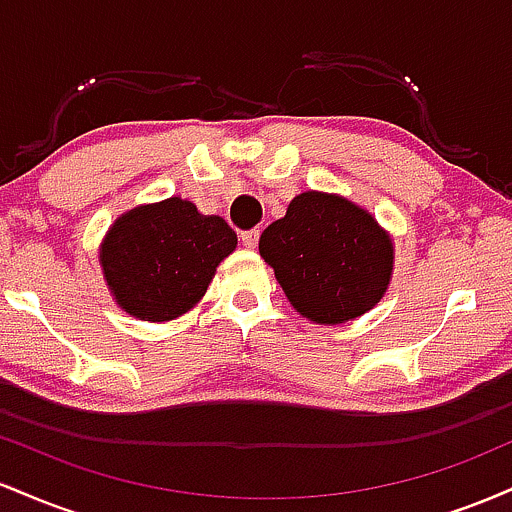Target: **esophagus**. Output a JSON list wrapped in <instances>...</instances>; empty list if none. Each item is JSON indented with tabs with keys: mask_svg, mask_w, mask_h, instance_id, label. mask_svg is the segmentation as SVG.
<instances>
[{
	"mask_svg": "<svg viewBox=\"0 0 512 512\" xmlns=\"http://www.w3.org/2000/svg\"><path fill=\"white\" fill-rule=\"evenodd\" d=\"M257 240H260V231H257V228H252V231H243L240 233V243L245 245V248H255L257 245Z\"/></svg>",
	"mask_w": 512,
	"mask_h": 512,
	"instance_id": "obj_1",
	"label": "esophagus"
}]
</instances>
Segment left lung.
<instances>
[{"label": "left lung", "mask_w": 512, "mask_h": 512, "mask_svg": "<svg viewBox=\"0 0 512 512\" xmlns=\"http://www.w3.org/2000/svg\"><path fill=\"white\" fill-rule=\"evenodd\" d=\"M293 308L317 325H339L380 303L392 279L390 233L366 209L327 192H301L260 236Z\"/></svg>", "instance_id": "8db88e82"}]
</instances>
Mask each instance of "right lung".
Segmentation results:
<instances>
[{"instance_id": "1", "label": "right lung", "mask_w": 512, "mask_h": 512, "mask_svg": "<svg viewBox=\"0 0 512 512\" xmlns=\"http://www.w3.org/2000/svg\"><path fill=\"white\" fill-rule=\"evenodd\" d=\"M236 231L170 197L122 214L101 245V267L115 303L139 320L168 322L195 308L216 267L236 250Z\"/></svg>"}]
</instances>
